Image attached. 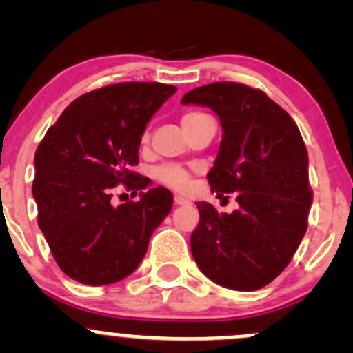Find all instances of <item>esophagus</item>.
Masks as SVG:
<instances>
[{"mask_svg": "<svg viewBox=\"0 0 353 353\" xmlns=\"http://www.w3.org/2000/svg\"><path fill=\"white\" fill-rule=\"evenodd\" d=\"M174 203H176V205H179V206L190 205V201H188V199L183 198V196H176V198H174Z\"/></svg>", "mask_w": 353, "mask_h": 353, "instance_id": "esophagus-1", "label": "esophagus"}]
</instances>
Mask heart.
Masks as SVG:
<instances>
[{
  "label": "heart",
  "mask_w": 353,
  "mask_h": 353,
  "mask_svg": "<svg viewBox=\"0 0 353 353\" xmlns=\"http://www.w3.org/2000/svg\"><path fill=\"white\" fill-rule=\"evenodd\" d=\"M198 116H201L199 112H188L183 116V126L184 124L191 123L193 119H196ZM154 177L159 183L165 184V186L172 188L176 191H184L190 186V172H188L184 167L176 165V163H165V165L157 167L154 170Z\"/></svg>",
  "instance_id": "1"
}]
</instances>
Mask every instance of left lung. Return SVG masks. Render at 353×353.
<instances>
[{"mask_svg":"<svg viewBox=\"0 0 353 353\" xmlns=\"http://www.w3.org/2000/svg\"><path fill=\"white\" fill-rule=\"evenodd\" d=\"M181 102L220 117L223 134L208 183L219 198L236 193L239 203L232 213L196 203L194 261L219 285L258 290L285 270L307 230L312 191L301 131L265 92L243 83L203 85Z\"/></svg>","mask_w":353,"mask_h":353,"instance_id":"1","label":"left lung"}]
</instances>
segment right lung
I'll use <instances>...</instances> for the list:
<instances>
[{
	"label": "right lung",
	"mask_w": 353,
	"mask_h": 353,
	"mask_svg": "<svg viewBox=\"0 0 353 353\" xmlns=\"http://www.w3.org/2000/svg\"><path fill=\"white\" fill-rule=\"evenodd\" d=\"M155 81L114 83L83 94L63 110L35 152L32 194L37 222L59 268L85 285H109L138 268L154 230L172 208V193L130 170L141 134L176 94ZM117 183L140 202L110 203Z\"/></svg>",
	"instance_id": "1"
}]
</instances>
